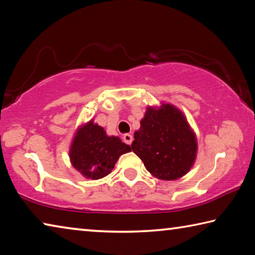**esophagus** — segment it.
Returning a JSON list of instances; mask_svg holds the SVG:
<instances>
[{"mask_svg": "<svg viewBox=\"0 0 255 255\" xmlns=\"http://www.w3.org/2000/svg\"><path fill=\"white\" fill-rule=\"evenodd\" d=\"M124 141L126 144H128V145H130L131 144V141H132V136L130 135V133H125L124 135Z\"/></svg>", "mask_w": 255, "mask_h": 255, "instance_id": "esophagus-1", "label": "esophagus"}]
</instances>
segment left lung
Wrapping results in <instances>:
<instances>
[{"mask_svg": "<svg viewBox=\"0 0 255 255\" xmlns=\"http://www.w3.org/2000/svg\"><path fill=\"white\" fill-rule=\"evenodd\" d=\"M131 149L150 174L159 180L182 178L197 156V139L187 119L178 108L163 103L148 107L133 133Z\"/></svg>", "mask_w": 255, "mask_h": 255, "instance_id": "obj_1", "label": "left lung"}]
</instances>
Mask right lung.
Masks as SVG:
<instances>
[{
    "mask_svg": "<svg viewBox=\"0 0 255 255\" xmlns=\"http://www.w3.org/2000/svg\"><path fill=\"white\" fill-rule=\"evenodd\" d=\"M130 150V146L119 137L108 136L105 129L90 120L77 129L70 158L72 165L86 179L98 180L110 173L120 155Z\"/></svg>",
    "mask_w": 255,
    "mask_h": 255,
    "instance_id": "right-lung-1",
    "label": "right lung"
}]
</instances>
